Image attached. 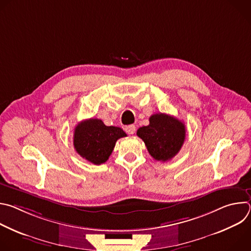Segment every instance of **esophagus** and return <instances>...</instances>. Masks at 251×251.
Returning a JSON list of instances; mask_svg holds the SVG:
<instances>
[{"instance_id": "34e87169", "label": "esophagus", "mask_w": 251, "mask_h": 251, "mask_svg": "<svg viewBox=\"0 0 251 251\" xmlns=\"http://www.w3.org/2000/svg\"><path fill=\"white\" fill-rule=\"evenodd\" d=\"M125 131L130 134V135H133L135 132H136V127L135 125H128L126 128H125Z\"/></svg>"}]
</instances>
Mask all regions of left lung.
<instances>
[{
  "label": "left lung",
  "instance_id": "1",
  "mask_svg": "<svg viewBox=\"0 0 251 251\" xmlns=\"http://www.w3.org/2000/svg\"><path fill=\"white\" fill-rule=\"evenodd\" d=\"M148 126L140 127L137 136L144 141L149 154L157 161L167 162L181 150L186 139V126L174 116L157 113Z\"/></svg>",
  "mask_w": 251,
  "mask_h": 251
}]
</instances>
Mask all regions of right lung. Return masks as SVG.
Returning <instances> with one entry per match:
<instances>
[{"instance_id":"add662e5","label":"right lung","mask_w":251,"mask_h":251,"mask_svg":"<svg viewBox=\"0 0 251 251\" xmlns=\"http://www.w3.org/2000/svg\"><path fill=\"white\" fill-rule=\"evenodd\" d=\"M119 127L106 126L100 119H86L75 128L74 146L85 160L100 165L108 160L113 152L116 141L126 137Z\"/></svg>"}]
</instances>
